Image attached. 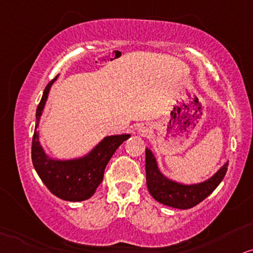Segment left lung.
<instances>
[{
	"label": "left lung",
	"mask_w": 253,
	"mask_h": 253,
	"mask_svg": "<svg viewBox=\"0 0 253 253\" xmlns=\"http://www.w3.org/2000/svg\"><path fill=\"white\" fill-rule=\"evenodd\" d=\"M229 161L211 177L200 183H182L166 176L159 167L158 160L149 147L146 148V181L149 194L158 202L176 209H190L202 202L224 178Z\"/></svg>",
	"instance_id": "8db88e82"
}]
</instances>
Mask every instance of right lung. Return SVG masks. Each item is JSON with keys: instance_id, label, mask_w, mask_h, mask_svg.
<instances>
[{"instance_id": "obj_1", "label": "right lung", "mask_w": 253, "mask_h": 253, "mask_svg": "<svg viewBox=\"0 0 253 253\" xmlns=\"http://www.w3.org/2000/svg\"><path fill=\"white\" fill-rule=\"evenodd\" d=\"M58 76L52 79L44 89L43 97L36 111V126L33 137L34 167L38 176L55 196L69 202H82L88 200L95 193L104 177L105 168L116 150L130 134H114L100 140L86 154L72 159L52 158L44 150L40 142V121L49 97L51 86Z\"/></svg>"}]
</instances>
